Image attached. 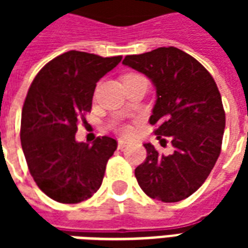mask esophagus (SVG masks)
Listing matches in <instances>:
<instances>
[{
    "label": "esophagus",
    "instance_id": "34e87169",
    "mask_svg": "<svg viewBox=\"0 0 248 248\" xmlns=\"http://www.w3.org/2000/svg\"><path fill=\"white\" fill-rule=\"evenodd\" d=\"M130 145L129 140H118V149H124V147H127Z\"/></svg>",
    "mask_w": 248,
    "mask_h": 248
}]
</instances>
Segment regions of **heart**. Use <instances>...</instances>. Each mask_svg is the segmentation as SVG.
I'll list each match as a JSON object with an SVG mask.
<instances>
[{
    "mask_svg": "<svg viewBox=\"0 0 248 248\" xmlns=\"http://www.w3.org/2000/svg\"><path fill=\"white\" fill-rule=\"evenodd\" d=\"M129 76H138V74H126L124 77H129ZM113 129L119 133V134L122 135H129L131 133V127H130L129 124H124V122H114L113 124Z\"/></svg>",
    "mask_w": 248,
    "mask_h": 248,
    "instance_id": "obj_1",
    "label": "heart"
}]
</instances>
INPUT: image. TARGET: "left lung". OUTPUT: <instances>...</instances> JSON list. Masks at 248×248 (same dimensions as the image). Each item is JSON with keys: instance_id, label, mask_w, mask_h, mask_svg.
I'll return each instance as SVG.
<instances>
[{"instance_id": "left-lung-1", "label": "left lung", "mask_w": 248, "mask_h": 248, "mask_svg": "<svg viewBox=\"0 0 248 248\" xmlns=\"http://www.w3.org/2000/svg\"><path fill=\"white\" fill-rule=\"evenodd\" d=\"M130 66L150 78L156 101L149 122L158 124L161 145L171 143L163 155L145 143L147 156L135 169L140 188L153 199L179 202L207 179L220 154L226 114L218 86L204 66L174 46L124 57Z\"/></svg>"}]
</instances>
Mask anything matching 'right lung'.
Masks as SVG:
<instances>
[{
    "mask_svg": "<svg viewBox=\"0 0 248 248\" xmlns=\"http://www.w3.org/2000/svg\"><path fill=\"white\" fill-rule=\"evenodd\" d=\"M121 60L70 50L46 63L30 85L21 145L37 186L57 202H83L102 185L117 140L105 135L93 145L77 142V126L92 110L97 82Z\"/></svg>",
    "mask_w": 248,
    "mask_h": 248,
    "instance_id": "1",
    "label": "right lung"
}]
</instances>
